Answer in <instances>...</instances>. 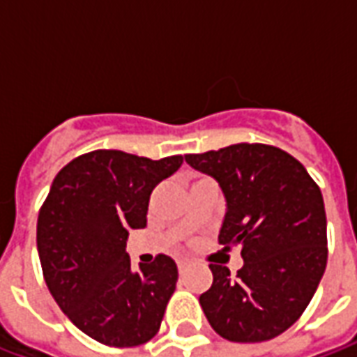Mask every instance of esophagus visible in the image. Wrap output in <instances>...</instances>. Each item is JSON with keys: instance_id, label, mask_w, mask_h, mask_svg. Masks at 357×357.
<instances>
[{"instance_id": "obj_1", "label": "esophagus", "mask_w": 357, "mask_h": 357, "mask_svg": "<svg viewBox=\"0 0 357 357\" xmlns=\"http://www.w3.org/2000/svg\"><path fill=\"white\" fill-rule=\"evenodd\" d=\"M187 266H189V262L187 260H178V269H179V273H183L187 269Z\"/></svg>"}]
</instances>
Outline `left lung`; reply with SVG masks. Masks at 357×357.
<instances>
[{
    "instance_id": "obj_1",
    "label": "left lung",
    "mask_w": 357,
    "mask_h": 357,
    "mask_svg": "<svg viewBox=\"0 0 357 357\" xmlns=\"http://www.w3.org/2000/svg\"><path fill=\"white\" fill-rule=\"evenodd\" d=\"M218 181L225 199L220 243L241 247L243 268L210 264L212 287L201 307L220 337L262 342L298 319L327 266V218L319 187L281 149L237 143L185 155Z\"/></svg>"
}]
</instances>
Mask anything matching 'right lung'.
Masks as SVG:
<instances>
[{
  "instance_id": "obj_1",
  "label": "right lung",
  "mask_w": 357,
  "mask_h": 357,
  "mask_svg": "<svg viewBox=\"0 0 357 357\" xmlns=\"http://www.w3.org/2000/svg\"><path fill=\"white\" fill-rule=\"evenodd\" d=\"M183 156L151 160L99 149L59 172L38 216L43 277L66 317L97 342L139 346L160 329L176 291L170 256L132 268L126 243L147 225L151 193Z\"/></svg>"
}]
</instances>
